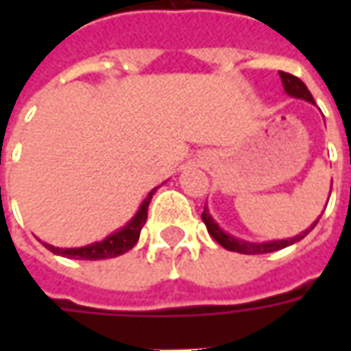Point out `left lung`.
Segmentation results:
<instances>
[{"label": "left lung", "instance_id": "obj_1", "mask_svg": "<svg viewBox=\"0 0 351 351\" xmlns=\"http://www.w3.org/2000/svg\"><path fill=\"white\" fill-rule=\"evenodd\" d=\"M280 73V79H282V84H284V90H286L287 95H291L295 99H304L308 101V103H314V97H312V93L308 92V88L304 86V82L301 79H297L293 75H289V73L278 71ZM331 195V193H329ZM201 218L205 221L206 229H208V233L213 237L214 241L218 244H221L226 250L229 252H239V254H269V252H276L282 250V248H286V246H291V244L299 243L301 239L308 235L312 229L316 228L317 218L308 229H304L302 233L299 235H295L293 239H282V241H269V243H248V241H243V239H237V237L229 235L226 233L223 229L214 221V218L208 213V208L205 206V210L201 214Z\"/></svg>", "mask_w": 351, "mask_h": 351}]
</instances>
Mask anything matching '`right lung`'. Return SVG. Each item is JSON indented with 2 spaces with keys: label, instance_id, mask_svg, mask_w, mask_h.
<instances>
[{
  "label": "right lung",
  "instance_id": "add662e5",
  "mask_svg": "<svg viewBox=\"0 0 351 351\" xmlns=\"http://www.w3.org/2000/svg\"><path fill=\"white\" fill-rule=\"evenodd\" d=\"M156 190L158 188H154L146 195V199L141 203L135 216L123 228L105 237L99 243H92L88 244V246H80V248H58V246H52V244L43 243L45 248H49L56 256H64V258L69 259H86V261H97V259H110L116 258V256H122V254L130 252L137 244L141 229H143V226L146 223V218H148V205H150Z\"/></svg>",
  "mask_w": 351,
  "mask_h": 351
}]
</instances>
